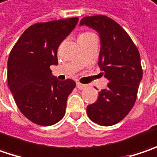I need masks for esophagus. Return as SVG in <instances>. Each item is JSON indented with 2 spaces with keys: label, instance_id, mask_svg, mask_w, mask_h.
<instances>
[{
  "label": "esophagus",
  "instance_id": "obj_1",
  "mask_svg": "<svg viewBox=\"0 0 157 157\" xmlns=\"http://www.w3.org/2000/svg\"><path fill=\"white\" fill-rule=\"evenodd\" d=\"M76 87L78 88L79 90H84L86 87H87V85L82 84V83H80V82H77V83H76Z\"/></svg>",
  "mask_w": 157,
  "mask_h": 157
}]
</instances>
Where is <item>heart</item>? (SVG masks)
<instances>
[{
	"mask_svg": "<svg viewBox=\"0 0 157 157\" xmlns=\"http://www.w3.org/2000/svg\"><path fill=\"white\" fill-rule=\"evenodd\" d=\"M96 38L94 33H92L90 31H84V32H82L79 35L78 40H80V39H89V38Z\"/></svg>",
	"mask_w": 157,
	"mask_h": 157,
	"instance_id": "heart-1",
	"label": "heart"
}]
</instances>
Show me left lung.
I'll list each match as a JSON object with an SVG mask.
<instances>
[{
  "instance_id": "obj_1",
  "label": "left lung",
  "mask_w": 157,
  "mask_h": 157,
  "mask_svg": "<svg viewBox=\"0 0 157 157\" xmlns=\"http://www.w3.org/2000/svg\"><path fill=\"white\" fill-rule=\"evenodd\" d=\"M80 25L98 32V66L109 81L107 88L99 92L97 102L87 106V114L100 126H113L126 117L136 101L142 79L140 52L126 31L110 17H85Z\"/></svg>"
}]
</instances>
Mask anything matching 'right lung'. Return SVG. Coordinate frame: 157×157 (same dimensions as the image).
<instances>
[{
    "instance_id": "1",
    "label": "right lung",
    "mask_w": 157,
    "mask_h": 157,
    "mask_svg": "<svg viewBox=\"0 0 157 157\" xmlns=\"http://www.w3.org/2000/svg\"><path fill=\"white\" fill-rule=\"evenodd\" d=\"M78 20L73 17L32 24L10 53L9 88L20 112L37 125H54L65 115L67 100L76 84L71 79L59 81L50 66L58 64L59 45Z\"/></svg>"
}]
</instances>
